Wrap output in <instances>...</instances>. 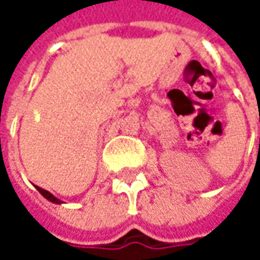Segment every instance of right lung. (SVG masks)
Masks as SVG:
<instances>
[{
	"instance_id": "1",
	"label": "right lung",
	"mask_w": 260,
	"mask_h": 260,
	"mask_svg": "<svg viewBox=\"0 0 260 260\" xmlns=\"http://www.w3.org/2000/svg\"><path fill=\"white\" fill-rule=\"evenodd\" d=\"M36 188H37V191H39L40 194L43 195L45 198H47L49 201H52V203H56V204H59V203H60V200H57L55 195H52L50 192H49V191H46V189L40 188V186H36Z\"/></svg>"
}]
</instances>
